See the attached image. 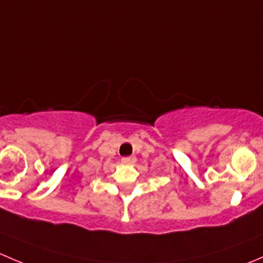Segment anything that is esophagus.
<instances>
[{
    "mask_svg": "<svg viewBox=\"0 0 263 263\" xmlns=\"http://www.w3.org/2000/svg\"><path fill=\"white\" fill-rule=\"evenodd\" d=\"M122 163L132 165V164L136 163V158L135 156H126V158H122Z\"/></svg>",
    "mask_w": 263,
    "mask_h": 263,
    "instance_id": "34e87169",
    "label": "esophagus"
}]
</instances>
